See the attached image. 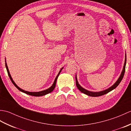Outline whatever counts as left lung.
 <instances>
[{
    "mask_svg": "<svg viewBox=\"0 0 131 131\" xmlns=\"http://www.w3.org/2000/svg\"><path fill=\"white\" fill-rule=\"evenodd\" d=\"M126 58H125V62H124V67H123V71H122V73L121 76L119 77V79H118L117 81L115 82V83L113 85H112V87H110L109 88L107 89V90H106L105 91H102L101 92H91V91H89L85 90L83 88H82L81 86H80L78 82V80H77V76L75 77V79H76V85L77 88H78V90L82 92V93H84L85 94H87L88 96H92V97H98V96H102L104 95V94H106L107 93L109 92L112 91V90H113L114 89H115L117 86L119 84V83H121V82L122 81V79H123V78L124 77V73H125V70H126Z\"/></svg>",
    "mask_w": 131,
    "mask_h": 131,
    "instance_id": "left-lung-1",
    "label": "left lung"
}]
</instances>
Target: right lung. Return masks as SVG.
<instances>
[{
    "mask_svg": "<svg viewBox=\"0 0 131 131\" xmlns=\"http://www.w3.org/2000/svg\"><path fill=\"white\" fill-rule=\"evenodd\" d=\"M5 67H6V69H7V73H8V76H9L10 80H11V81H12V82L13 84H14V85H15V87H16L17 88L18 90H19V91H20L23 92H24V93H26V94H29V95L33 96H44V95H46V94H48V93H50V92H52L53 90H54V88L55 87H56V81H57V78H58V75H59L60 73H61V70H62V69H63V68H62V69H61V70H60V72H59V73L58 74V75H57L56 78V79H55V80H54V83H53V84H52V85L51 86V87L49 88L48 89H47V90H44V91H40V92H27V91H24V90H22V89H21L20 88H19V87H18V86L16 84V83H15V82H14V81H13L12 78V77H11L10 74V73H9V70H8V66H7V65L6 63H5Z\"/></svg>",
    "mask_w": 131,
    "mask_h": 131,
    "instance_id": "1",
    "label": "right lung"
}]
</instances>
